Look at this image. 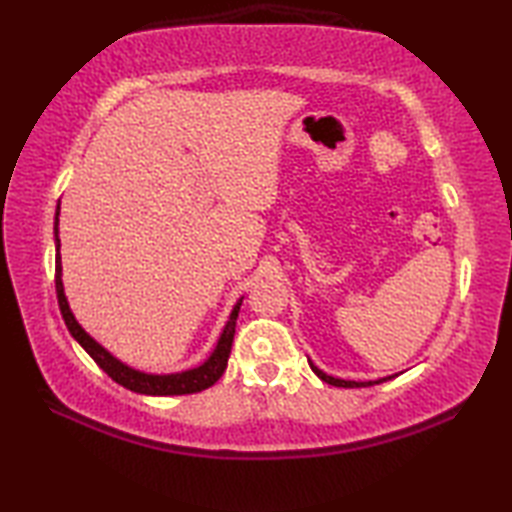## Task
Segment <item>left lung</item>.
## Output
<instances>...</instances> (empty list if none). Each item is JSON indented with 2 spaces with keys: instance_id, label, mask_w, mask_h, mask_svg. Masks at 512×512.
Wrapping results in <instances>:
<instances>
[{
  "instance_id": "left-lung-1",
  "label": "left lung",
  "mask_w": 512,
  "mask_h": 512,
  "mask_svg": "<svg viewBox=\"0 0 512 512\" xmlns=\"http://www.w3.org/2000/svg\"><path fill=\"white\" fill-rule=\"evenodd\" d=\"M308 363H310V361H308ZM310 367H312V372L323 380V383L334 385V387H372V385H378V383H383V380L391 378V376H387V378H378V380H367V383H356V380H343V378L328 376L325 372H321V369H319L317 365H312V363H310Z\"/></svg>"
}]
</instances>
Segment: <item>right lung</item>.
Returning a JSON list of instances; mask_svg holds the SVG:
<instances>
[{"instance_id":"obj_1","label":"right lung","mask_w":512,"mask_h":512,"mask_svg":"<svg viewBox=\"0 0 512 512\" xmlns=\"http://www.w3.org/2000/svg\"><path fill=\"white\" fill-rule=\"evenodd\" d=\"M59 211L61 206H57V213H54V246H57V266H54V288H57V299H59V310L63 314V321L68 325L70 334L74 336L79 345L88 352L94 363L99 365L103 372L116 380L118 385H123L129 391H136V394H145V396H182V394H195V391H202L206 387L215 385L220 376L224 374L228 356H231V347H233V336H235V323H237V314L239 306H242V299L235 303V308L228 317L224 332L217 341L213 354L206 358V361L200 367L187 369V372H178V374H147L140 372V369L129 367L125 363L118 361L116 356L105 350L101 343H96L92 336L85 332L79 321L74 319V314L68 306V299H65L63 292V281H61V239H59Z\"/></svg>"}]
</instances>
